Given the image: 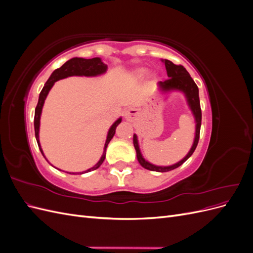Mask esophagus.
I'll return each mask as SVG.
<instances>
[{
    "label": "esophagus",
    "mask_w": 253,
    "mask_h": 253,
    "mask_svg": "<svg viewBox=\"0 0 253 253\" xmlns=\"http://www.w3.org/2000/svg\"><path fill=\"white\" fill-rule=\"evenodd\" d=\"M137 116V111L135 109H128L125 112V118L127 121H132Z\"/></svg>",
    "instance_id": "1"
}]
</instances>
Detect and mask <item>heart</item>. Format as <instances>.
Segmentation results:
<instances>
[{
  "instance_id": "obj_1",
  "label": "heart",
  "mask_w": 253,
  "mask_h": 253,
  "mask_svg": "<svg viewBox=\"0 0 253 253\" xmlns=\"http://www.w3.org/2000/svg\"><path fill=\"white\" fill-rule=\"evenodd\" d=\"M145 73H147V71H145L144 68H140V70L137 71V75L138 76H143Z\"/></svg>"
}]
</instances>
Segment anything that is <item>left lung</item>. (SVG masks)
<instances>
[{"label": "left lung", "instance_id": "obj_1", "mask_svg": "<svg viewBox=\"0 0 253 253\" xmlns=\"http://www.w3.org/2000/svg\"><path fill=\"white\" fill-rule=\"evenodd\" d=\"M164 62L166 65V70H167V74L169 79L165 80L164 82L160 81L158 83V85L160 89L163 90L179 89L186 94L189 106L191 108V111L193 112V115L195 117L196 132H195V139H194L193 145L192 148H191L190 152L187 154V156L182 160H180L179 163L170 167H157L148 163L141 155L138 141H137V136L134 134L133 142L137 153V159H138L139 164L144 168V169L150 170V171H156V172H168V171L174 170L176 168L181 166L191 155L193 154V152L197 147L198 140H200V133H201V126H202V110H201V103H200V96H198V87L195 84L194 80L191 78V76L182 65H176L173 62H171L170 60H165Z\"/></svg>", "mask_w": 253, "mask_h": 253}]
</instances>
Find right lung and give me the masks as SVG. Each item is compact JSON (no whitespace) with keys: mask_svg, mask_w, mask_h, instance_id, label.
Returning <instances> with one entry per match:
<instances>
[{"mask_svg":"<svg viewBox=\"0 0 253 253\" xmlns=\"http://www.w3.org/2000/svg\"><path fill=\"white\" fill-rule=\"evenodd\" d=\"M106 64H104L100 58H93V59H83V58H73L71 60H68L67 62H65L60 68H57L56 71H53V73L50 75L49 79L46 81V83L44 84V86L41 90L40 96H39V101H38V104L36 106V111H35V135H36V139L38 142V145H39V149L41 153L43 154V151L41 149L40 141H39V127H40V117H41V113H42V108L45 99H46V96L48 94V91L52 87L53 84H55L56 81L60 79H64L66 77H71V76H86V77H91V76H97V75H101L105 73ZM121 122V118H119L117 121H115V124L111 126L110 131L108 133V138H106L105 144H104V151L103 154L100 158V160L95 165L93 168H90L87 171L82 172L83 173H87L90 171H94L98 169L103 163V160L105 158V151L106 148H108V144L111 141V139L114 137L115 132H116V127ZM44 156V155H43ZM72 174V173H70Z\"/></svg>","mask_w":253,"mask_h":253,"instance_id":"obj_1","label":"right lung"}]
</instances>
